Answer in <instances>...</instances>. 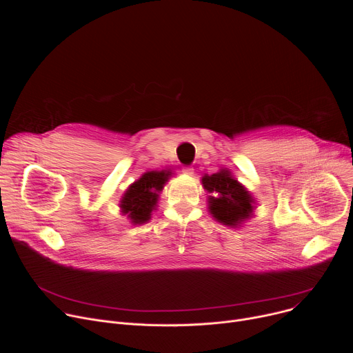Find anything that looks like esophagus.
<instances>
[{
	"label": "esophagus",
	"instance_id": "34e87169",
	"mask_svg": "<svg viewBox=\"0 0 353 353\" xmlns=\"http://www.w3.org/2000/svg\"><path fill=\"white\" fill-rule=\"evenodd\" d=\"M181 172H183L184 174H187V176H192V174H194V169L190 168V166H184Z\"/></svg>",
	"mask_w": 353,
	"mask_h": 353
}]
</instances>
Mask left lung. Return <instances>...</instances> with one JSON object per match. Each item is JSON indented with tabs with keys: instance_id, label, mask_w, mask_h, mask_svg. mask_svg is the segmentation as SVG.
Segmentation results:
<instances>
[{
	"instance_id": "1",
	"label": "left lung",
	"mask_w": 353,
	"mask_h": 353,
	"mask_svg": "<svg viewBox=\"0 0 353 353\" xmlns=\"http://www.w3.org/2000/svg\"><path fill=\"white\" fill-rule=\"evenodd\" d=\"M201 183L210 194V212L219 223L237 228L253 216L254 198L229 170L221 169L211 176L205 174Z\"/></svg>"
}]
</instances>
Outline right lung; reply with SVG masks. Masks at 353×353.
Returning a JSON list of instances; mask_svg holds the SVG:
<instances>
[{
	"instance_id": "add662e5",
	"label": "right lung",
	"mask_w": 353,
	"mask_h": 353,
	"mask_svg": "<svg viewBox=\"0 0 353 353\" xmlns=\"http://www.w3.org/2000/svg\"><path fill=\"white\" fill-rule=\"evenodd\" d=\"M170 176L172 172L169 170H150L127 188L120 201V208L132 225H142L150 219L152 211L157 208L159 194Z\"/></svg>"
}]
</instances>
